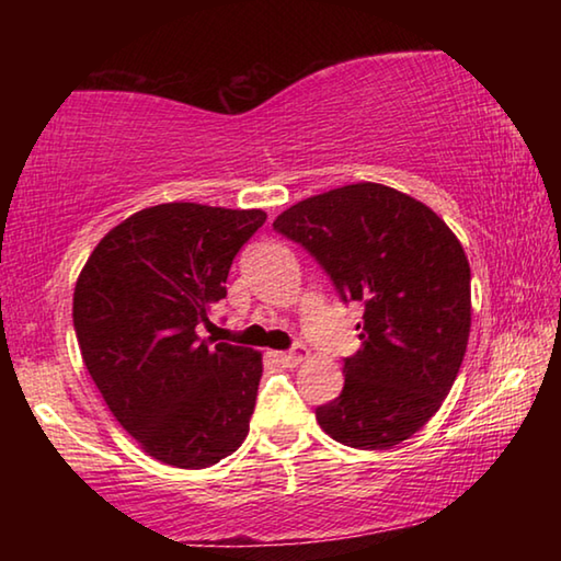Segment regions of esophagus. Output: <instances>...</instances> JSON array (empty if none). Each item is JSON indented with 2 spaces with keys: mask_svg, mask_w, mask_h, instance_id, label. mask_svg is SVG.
<instances>
[{
  "mask_svg": "<svg viewBox=\"0 0 561 561\" xmlns=\"http://www.w3.org/2000/svg\"><path fill=\"white\" fill-rule=\"evenodd\" d=\"M274 358H277L279 364H284V366H299L301 360H307V351H304V348L277 351V354H274Z\"/></svg>",
  "mask_w": 561,
  "mask_h": 561,
  "instance_id": "34e87169",
  "label": "esophagus"
}]
</instances>
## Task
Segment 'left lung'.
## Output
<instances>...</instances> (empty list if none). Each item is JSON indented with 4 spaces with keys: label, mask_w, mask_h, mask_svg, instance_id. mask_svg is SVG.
I'll use <instances>...</instances> for the list:
<instances>
[{
    "label": "left lung",
    "mask_w": 561,
    "mask_h": 561,
    "mask_svg": "<svg viewBox=\"0 0 561 561\" xmlns=\"http://www.w3.org/2000/svg\"><path fill=\"white\" fill-rule=\"evenodd\" d=\"M314 254L341 299L364 304L344 391L317 408L329 438L388 450L438 413L470 336V262L443 217L381 183L307 197L274 220Z\"/></svg>",
    "instance_id": "left-lung-1"
}]
</instances>
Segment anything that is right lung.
Instances as JSON below:
<instances>
[{"mask_svg":"<svg viewBox=\"0 0 561 561\" xmlns=\"http://www.w3.org/2000/svg\"><path fill=\"white\" fill-rule=\"evenodd\" d=\"M264 210L163 203L103 237L73 289L81 358L113 417L165 465L201 470L244 443L262 351L197 336Z\"/></svg>","mask_w":561,"mask_h":561,"instance_id":"right-lung-1","label":"right lung"}]
</instances>
